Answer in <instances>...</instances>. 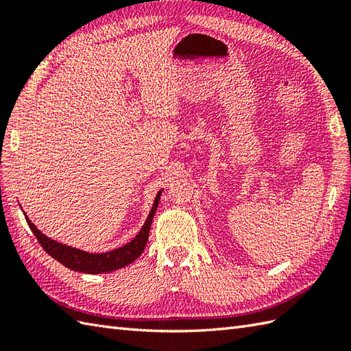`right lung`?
I'll return each mask as SVG.
<instances>
[{
    "label": "right lung",
    "instance_id": "add662e5",
    "mask_svg": "<svg viewBox=\"0 0 351 351\" xmlns=\"http://www.w3.org/2000/svg\"><path fill=\"white\" fill-rule=\"evenodd\" d=\"M160 196H161V191H158V195H156L152 210L149 213L143 228L140 229V232L136 235V238L131 240L128 244H125L123 247H119L116 250H111L107 253H88L84 250L69 247V245L62 244V243H57L54 240H51V238L45 237L40 230L37 229L32 221H29L27 215H25V220L28 223L29 229L33 230L37 241L40 243L43 250L54 259H57L58 263L63 264L64 267L71 268V270L81 271V273H90V274L108 273L131 264L132 261H136L141 255V252L145 250L154 214L156 211V208H158Z\"/></svg>",
    "mask_w": 351,
    "mask_h": 351
}]
</instances>
